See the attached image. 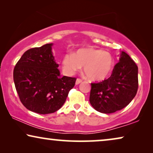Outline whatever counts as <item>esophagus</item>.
Instances as JSON below:
<instances>
[{"mask_svg": "<svg viewBox=\"0 0 153 153\" xmlns=\"http://www.w3.org/2000/svg\"><path fill=\"white\" fill-rule=\"evenodd\" d=\"M81 82H82V80L80 79H77L76 80V85H79V83H81Z\"/></svg>", "mask_w": 153, "mask_h": 153, "instance_id": "34e87169", "label": "esophagus"}]
</instances>
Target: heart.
I'll list each match as a JSON object with an SVG mask.
<instances>
[{"label":"heart","mask_w":153,"mask_h":153,"mask_svg":"<svg viewBox=\"0 0 153 153\" xmlns=\"http://www.w3.org/2000/svg\"><path fill=\"white\" fill-rule=\"evenodd\" d=\"M62 68L67 75H72L83 65V71L92 81L105 79L113 70L114 58L111 54L95 48H84L76 53L65 54L62 58Z\"/></svg>","instance_id":"b5f03b06"}]
</instances>
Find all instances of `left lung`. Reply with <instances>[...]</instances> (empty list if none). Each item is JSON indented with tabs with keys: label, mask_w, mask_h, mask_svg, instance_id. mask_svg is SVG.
Instances as JSON below:
<instances>
[{
	"label": "left lung",
	"mask_w": 153,
	"mask_h": 153,
	"mask_svg": "<svg viewBox=\"0 0 153 153\" xmlns=\"http://www.w3.org/2000/svg\"><path fill=\"white\" fill-rule=\"evenodd\" d=\"M137 90L138 67L128 54L121 51L109 78L91 83L90 103L97 111L111 114L128 105Z\"/></svg>",
	"instance_id": "8db88e82"
}]
</instances>
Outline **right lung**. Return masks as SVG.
Returning a JSON list of instances; mask_svg holds the SVG:
<instances>
[{"mask_svg": "<svg viewBox=\"0 0 153 153\" xmlns=\"http://www.w3.org/2000/svg\"><path fill=\"white\" fill-rule=\"evenodd\" d=\"M53 43L23 54L14 69V82L27 109L39 114L56 112L63 105L76 78L60 76L52 52Z\"/></svg>", "mask_w": 153, "mask_h": 153, "instance_id": "1", "label": "right lung"}]
</instances>
